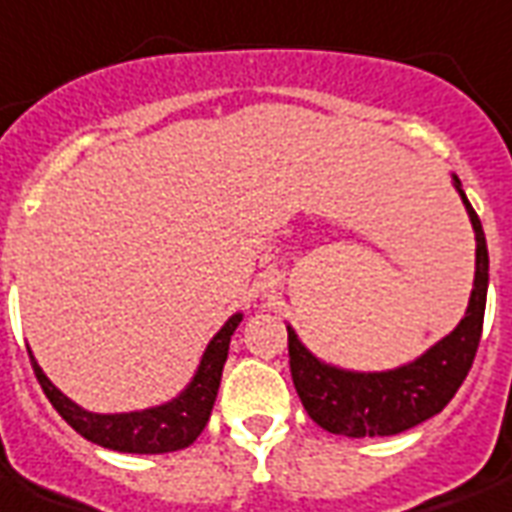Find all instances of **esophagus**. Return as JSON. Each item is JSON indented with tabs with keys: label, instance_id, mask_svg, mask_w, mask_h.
<instances>
[{
	"label": "esophagus",
	"instance_id": "esophagus-1",
	"mask_svg": "<svg viewBox=\"0 0 512 512\" xmlns=\"http://www.w3.org/2000/svg\"><path fill=\"white\" fill-rule=\"evenodd\" d=\"M263 287H273V276H265Z\"/></svg>",
	"mask_w": 512,
	"mask_h": 512
}]
</instances>
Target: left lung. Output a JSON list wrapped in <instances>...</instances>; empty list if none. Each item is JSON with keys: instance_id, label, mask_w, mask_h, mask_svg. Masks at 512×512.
Here are the masks:
<instances>
[{"instance_id": "left-lung-1", "label": "left lung", "mask_w": 512, "mask_h": 512, "mask_svg": "<svg viewBox=\"0 0 512 512\" xmlns=\"http://www.w3.org/2000/svg\"><path fill=\"white\" fill-rule=\"evenodd\" d=\"M454 187L462 195L475 230V282L462 322L446 338L408 365L381 373H357L314 357L300 343L298 333L287 327L292 384L308 416L327 432L346 438L400 435L443 411L473 368L489 292V249L481 220L467 201L459 177H454Z\"/></svg>"}]
</instances>
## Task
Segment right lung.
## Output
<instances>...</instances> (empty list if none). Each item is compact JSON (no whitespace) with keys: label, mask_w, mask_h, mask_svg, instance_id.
<instances>
[{"label":"right lung","mask_w":512,"mask_h":512,"mask_svg":"<svg viewBox=\"0 0 512 512\" xmlns=\"http://www.w3.org/2000/svg\"><path fill=\"white\" fill-rule=\"evenodd\" d=\"M241 319H244L241 314H233L220 327V333L214 335L209 346H206L193 381L171 403L144 408V411H85L77 403H72L61 389L53 386V381L42 373L34 354L29 351L31 368H34V376H37L42 392L48 395L53 408L61 413V419L74 432H80L85 440H91L96 446L112 448V451H123V454H169V451L187 448L204 432L206 421L212 416L214 400H217L222 368H225V360H228L230 335L236 333Z\"/></svg>","instance_id":"right-lung-1"}]
</instances>
